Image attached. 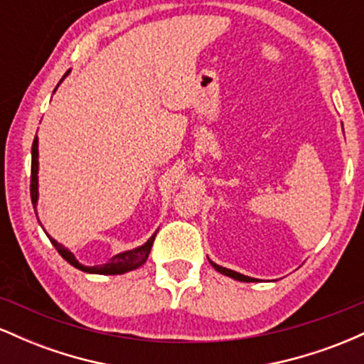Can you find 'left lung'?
Here are the masks:
<instances>
[{"mask_svg": "<svg viewBox=\"0 0 364 364\" xmlns=\"http://www.w3.org/2000/svg\"><path fill=\"white\" fill-rule=\"evenodd\" d=\"M208 262H210V260H208ZM210 265L214 267V269L217 270V272H220V274L228 275V277H232V279H236V281H241V282H255V281H257V279H253V277H248V275H243V274H240V272H235V270H229V269H225V267H220V265H217V263H214V262H210Z\"/></svg>", "mask_w": 364, "mask_h": 364, "instance_id": "obj_1", "label": "left lung"}]
</instances>
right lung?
Masks as SVG:
<instances>
[{
    "label": "right lung",
    "instance_id": "add662e5",
    "mask_svg": "<svg viewBox=\"0 0 364 364\" xmlns=\"http://www.w3.org/2000/svg\"><path fill=\"white\" fill-rule=\"evenodd\" d=\"M68 73H70V70L65 73V77ZM65 77H63V78H65ZM63 78H61V82H63ZM60 83H58V85H60ZM56 89H58V87H56ZM56 89H54V90H56ZM37 145H39V140H37V136H36L34 144H32V168H31V198H32V205H34V210H37V198H39V179H37V173H39V161H37V159H39V150H37ZM37 220H39V219H37ZM46 235H48V232H46ZM48 237H49V241L53 243L54 248L58 250V253H60L61 257L70 263V265L77 267V269L82 270V272L102 274V275H118V274L129 272V270L139 269V267H141L145 262H147L150 248H152L154 240H156V235L150 236L147 240V243L139 246V248H133V250H128V252L114 255V257H112L107 263H104V265H95V267L82 265V263L78 262L77 258H75V255L70 252L68 248H65V246H63L61 243H58V241L53 240V237L49 235H48Z\"/></svg>",
    "mask_w": 364,
    "mask_h": 364
}]
</instances>
